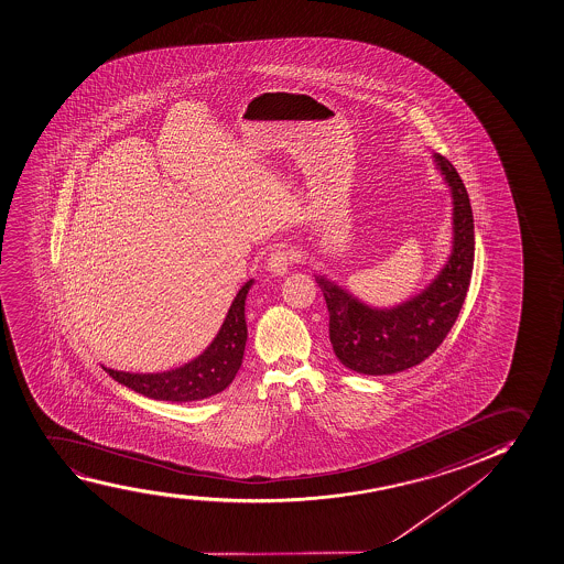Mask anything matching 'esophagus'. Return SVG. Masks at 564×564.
Wrapping results in <instances>:
<instances>
[{
	"instance_id": "obj_1",
	"label": "esophagus",
	"mask_w": 564,
	"mask_h": 564,
	"mask_svg": "<svg viewBox=\"0 0 564 564\" xmlns=\"http://www.w3.org/2000/svg\"><path fill=\"white\" fill-rule=\"evenodd\" d=\"M291 254L285 249H275V251L268 258V272L273 275H286L291 270Z\"/></svg>"
}]
</instances>
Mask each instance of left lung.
<instances>
[{"mask_svg":"<svg viewBox=\"0 0 564 564\" xmlns=\"http://www.w3.org/2000/svg\"><path fill=\"white\" fill-rule=\"evenodd\" d=\"M432 158L453 197V249L437 275L390 307L370 306L325 273L315 275L327 302L334 354L359 375H397L425 361L445 340L466 300L475 257L471 203L453 163L441 153Z\"/></svg>","mask_w":564,"mask_h":564,"instance_id":"1","label":"left lung"}]
</instances>
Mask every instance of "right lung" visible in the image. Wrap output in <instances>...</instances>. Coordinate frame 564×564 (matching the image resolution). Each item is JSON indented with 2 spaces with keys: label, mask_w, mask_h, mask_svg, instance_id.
Wrapping results in <instances>:
<instances>
[{
  "label": "right lung",
  "mask_w": 564,
  "mask_h": 564,
  "mask_svg": "<svg viewBox=\"0 0 564 564\" xmlns=\"http://www.w3.org/2000/svg\"><path fill=\"white\" fill-rule=\"evenodd\" d=\"M254 285L249 279L231 302L220 330L202 355L182 367L165 372H126V370L102 369L121 386L137 391L140 395L155 401L171 403H192L226 390L237 370L243 362L245 344H247V321H245V300Z\"/></svg>",
  "instance_id": "right-lung-1"
}]
</instances>
